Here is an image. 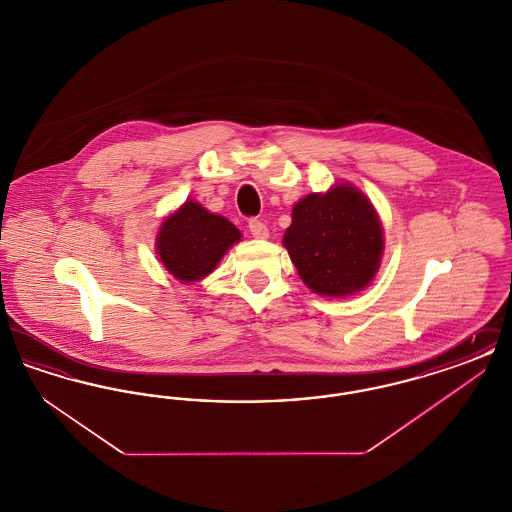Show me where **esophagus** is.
Wrapping results in <instances>:
<instances>
[{
    "instance_id": "34e87169",
    "label": "esophagus",
    "mask_w": 512,
    "mask_h": 512,
    "mask_svg": "<svg viewBox=\"0 0 512 512\" xmlns=\"http://www.w3.org/2000/svg\"><path fill=\"white\" fill-rule=\"evenodd\" d=\"M249 232H251V236L257 238V240H267L268 238L267 224L261 222V220H249Z\"/></svg>"
}]
</instances>
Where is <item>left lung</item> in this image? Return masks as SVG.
Returning a JSON list of instances; mask_svg holds the SVG:
<instances>
[{
	"label": "left lung",
	"mask_w": 512,
	"mask_h": 512,
	"mask_svg": "<svg viewBox=\"0 0 512 512\" xmlns=\"http://www.w3.org/2000/svg\"><path fill=\"white\" fill-rule=\"evenodd\" d=\"M297 274L318 295L345 297L365 290L384 253V230L372 203L351 184L305 195L284 234Z\"/></svg>",
	"instance_id": "8db88e82"
}]
</instances>
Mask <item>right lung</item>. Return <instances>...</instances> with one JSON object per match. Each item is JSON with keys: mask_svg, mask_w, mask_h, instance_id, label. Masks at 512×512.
<instances>
[{"mask_svg": "<svg viewBox=\"0 0 512 512\" xmlns=\"http://www.w3.org/2000/svg\"><path fill=\"white\" fill-rule=\"evenodd\" d=\"M240 240L242 234L230 220L188 199L161 224L155 245L169 274L190 284L211 274L222 255Z\"/></svg>", "mask_w": 512, "mask_h": 512, "instance_id": "obj_1", "label": "right lung"}]
</instances>
